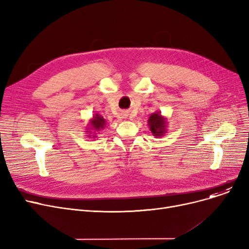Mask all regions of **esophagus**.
I'll return each mask as SVG.
<instances>
[{"label":"esophagus","instance_id":"obj_1","mask_svg":"<svg viewBox=\"0 0 249 249\" xmlns=\"http://www.w3.org/2000/svg\"><path fill=\"white\" fill-rule=\"evenodd\" d=\"M122 117H123V118H127V117H128V113H126V112L122 113Z\"/></svg>","mask_w":249,"mask_h":249}]
</instances>
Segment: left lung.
I'll use <instances>...</instances> for the list:
<instances>
[{
    "instance_id": "obj_1",
    "label": "left lung",
    "mask_w": 249,
    "mask_h": 249,
    "mask_svg": "<svg viewBox=\"0 0 249 249\" xmlns=\"http://www.w3.org/2000/svg\"><path fill=\"white\" fill-rule=\"evenodd\" d=\"M166 118L161 115L160 112L156 111L152 113L148 119V126L151 133L155 137H162L166 133Z\"/></svg>"
}]
</instances>
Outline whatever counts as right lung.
I'll list each match as a JSON object with an SVG mask.
<instances>
[{"label":"right lung","instance_id":"obj_1","mask_svg":"<svg viewBox=\"0 0 249 249\" xmlns=\"http://www.w3.org/2000/svg\"><path fill=\"white\" fill-rule=\"evenodd\" d=\"M108 124V121L105 119V118L99 114H95L93 118L89 121V127L87 129L88 136L89 137H97V132H100L101 130H103L106 125Z\"/></svg>","mask_w":249,"mask_h":249}]
</instances>
